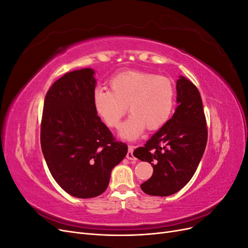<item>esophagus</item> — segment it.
Masks as SVG:
<instances>
[{
	"label": "esophagus",
	"mask_w": 248,
	"mask_h": 248,
	"mask_svg": "<svg viewBox=\"0 0 248 248\" xmlns=\"http://www.w3.org/2000/svg\"><path fill=\"white\" fill-rule=\"evenodd\" d=\"M126 158L129 159V160H136V157L133 156V147L132 146L128 147V152H127Z\"/></svg>",
	"instance_id": "1"
}]
</instances>
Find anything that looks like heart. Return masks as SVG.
Instances as JSON below:
<instances>
[{"instance_id": "heart-1", "label": "heart", "mask_w": 248, "mask_h": 248, "mask_svg": "<svg viewBox=\"0 0 248 248\" xmlns=\"http://www.w3.org/2000/svg\"><path fill=\"white\" fill-rule=\"evenodd\" d=\"M110 90L96 87L93 107L110 128H118L126 112H131L120 137L133 140L145 128L158 129L166 124L175 107V87L170 79L144 71H125L109 80Z\"/></svg>"}]
</instances>
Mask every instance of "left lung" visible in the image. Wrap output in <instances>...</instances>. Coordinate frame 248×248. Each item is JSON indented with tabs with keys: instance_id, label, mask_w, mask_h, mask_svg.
Instances as JSON below:
<instances>
[{
	"instance_id": "left-lung-1",
	"label": "left lung",
	"mask_w": 248,
	"mask_h": 248,
	"mask_svg": "<svg viewBox=\"0 0 248 248\" xmlns=\"http://www.w3.org/2000/svg\"><path fill=\"white\" fill-rule=\"evenodd\" d=\"M174 115L133 155L151 163L153 175L140 185L149 196H171L190 181L204 155L208 131L198 88L185 77L176 84Z\"/></svg>"
}]
</instances>
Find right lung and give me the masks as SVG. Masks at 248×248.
<instances>
[{
  "label": "right lung",
  "instance_id": "1",
  "mask_svg": "<svg viewBox=\"0 0 248 248\" xmlns=\"http://www.w3.org/2000/svg\"><path fill=\"white\" fill-rule=\"evenodd\" d=\"M92 68L73 70L54 82L44 100L41 149L50 174L70 196L98 197L127 154L93 107Z\"/></svg>",
  "mask_w": 248,
  "mask_h": 248
}]
</instances>
